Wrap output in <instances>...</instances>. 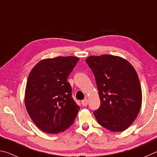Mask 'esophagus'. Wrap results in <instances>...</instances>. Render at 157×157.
<instances>
[{
    "label": "esophagus",
    "instance_id": "obj_1",
    "mask_svg": "<svg viewBox=\"0 0 157 157\" xmlns=\"http://www.w3.org/2000/svg\"><path fill=\"white\" fill-rule=\"evenodd\" d=\"M81 103L83 106H86V105H87V104H88V100H87V98H85L84 100L81 101Z\"/></svg>",
    "mask_w": 157,
    "mask_h": 157
}]
</instances>
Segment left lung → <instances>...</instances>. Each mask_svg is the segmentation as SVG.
Listing matches in <instances>:
<instances>
[{"mask_svg":"<svg viewBox=\"0 0 157 157\" xmlns=\"http://www.w3.org/2000/svg\"><path fill=\"white\" fill-rule=\"evenodd\" d=\"M86 61L94 73L101 100L94 112L98 123L112 132L125 130L141 107V87L135 69L127 60L113 55L90 56Z\"/></svg>","mask_w":157,"mask_h":157,"instance_id":"8db88e82","label":"left lung"}]
</instances>
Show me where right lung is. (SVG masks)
I'll return each instance as SVG.
<instances>
[{"mask_svg":"<svg viewBox=\"0 0 157 157\" xmlns=\"http://www.w3.org/2000/svg\"><path fill=\"white\" fill-rule=\"evenodd\" d=\"M78 60L75 56L45 59L30 71L25 104L33 122L45 132L58 134L74 123L80 108L71 97L67 78Z\"/></svg>","mask_w":157,"mask_h":157,"instance_id":"1","label":"right lung"}]
</instances>
